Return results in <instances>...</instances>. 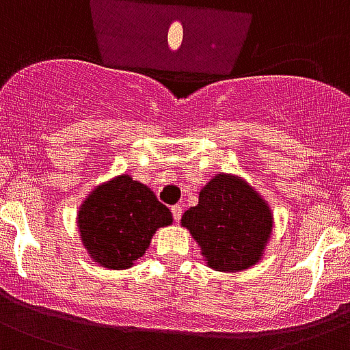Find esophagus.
<instances>
[{
  "instance_id": "obj_1",
  "label": "esophagus",
  "mask_w": 350,
  "mask_h": 350,
  "mask_svg": "<svg viewBox=\"0 0 350 350\" xmlns=\"http://www.w3.org/2000/svg\"><path fill=\"white\" fill-rule=\"evenodd\" d=\"M172 213H173V219H175V222H178V220L183 219V208L180 206H172Z\"/></svg>"
}]
</instances>
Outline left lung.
Returning a JSON list of instances; mask_svg holds the SVG:
<instances>
[{"label": "left lung", "mask_w": 350, "mask_h": 350, "mask_svg": "<svg viewBox=\"0 0 350 350\" xmlns=\"http://www.w3.org/2000/svg\"><path fill=\"white\" fill-rule=\"evenodd\" d=\"M180 226L195 239L208 267L239 273L264 258L275 217L247 180L219 172L200 189L198 204L183 215Z\"/></svg>", "instance_id": "obj_1"}]
</instances>
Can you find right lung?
Wrapping results in <instances>:
<instances>
[{"label": "right lung", "instance_id": "add662e5", "mask_svg": "<svg viewBox=\"0 0 350 350\" xmlns=\"http://www.w3.org/2000/svg\"><path fill=\"white\" fill-rule=\"evenodd\" d=\"M172 211L146 184L121 173L92 189L77 211V231L88 258L106 269L133 267Z\"/></svg>", "mask_w": 350, "mask_h": 350}]
</instances>
